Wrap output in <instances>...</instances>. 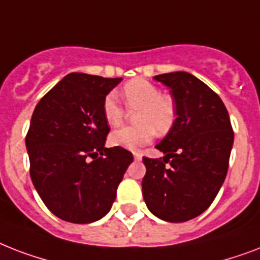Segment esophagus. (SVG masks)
Returning a JSON list of instances; mask_svg holds the SVG:
<instances>
[{
	"label": "esophagus",
	"mask_w": 260,
	"mask_h": 260,
	"mask_svg": "<svg viewBox=\"0 0 260 260\" xmlns=\"http://www.w3.org/2000/svg\"><path fill=\"white\" fill-rule=\"evenodd\" d=\"M134 159L135 160H140V159H142V154H139V152H134Z\"/></svg>",
	"instance_id": "1"
}]
</instances>
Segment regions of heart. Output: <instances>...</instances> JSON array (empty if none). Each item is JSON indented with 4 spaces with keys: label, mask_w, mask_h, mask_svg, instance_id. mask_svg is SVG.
<instances>
[{
    "label": "heart",
    "mask_w": 260,
    "mask_h": 260,
    "mask_svg": "<svg viewBox=\"0 0 260 260\" xmlns=\"http://www.w3.org/2000/svg\"><path fill=\"white\" fill-rule=\"evenodd\" d=\"M124 104L135 112L138 125L124 126L110 135V143L126 150H138L158 135H166L175 120V106L171 97L160 94V90L147 79L136 78L125 83L121 91ZM102 114L109 126H118L124 121L125 110L122 109L113 94H108L102 102Z\"/></svg>",
    "instance_id": "1"
}]
</instances>
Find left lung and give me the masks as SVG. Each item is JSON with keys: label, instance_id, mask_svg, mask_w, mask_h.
Masks as SVG:
<instances>
[{"label": "left lung", "instance_id": "obj_1", "mask_svg": "<svg viewBox=\"0 0 260 260\" xmlns=\"http://www.w3.org/2000/svg\"><path fill=\"white\" fill-rule=\"evenodd\" d=\"M154 79L170 89L177 118L156 144L163 160L143 158V198L160 220L183 222L205 212L217 196L228 171L234 131L221 98L194 75L175 71Z\"/></svg>", "mask_w": 260, "mask_h": 260}]
</instances>
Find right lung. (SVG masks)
Instances as JSON below:
<instances>
[{
	"mask_svg": "<svg viewBox=\"0 0 260 260\" xmlns=\"http://www.w3.org/2000/svg\"><path fill=\"white\" fill-rule=\"evenodd\" d=\"M121 78L71 73L39 101L25 138L29 174L46 206L64 221L89 224L112 208L134 156L106 148L102 102Z\"/></svg>",
	"mask_w": 260,
	"mask_h": 260,
	"instance_id": "right-lung-1",
	"label": "right lung"
}]
</instances>
